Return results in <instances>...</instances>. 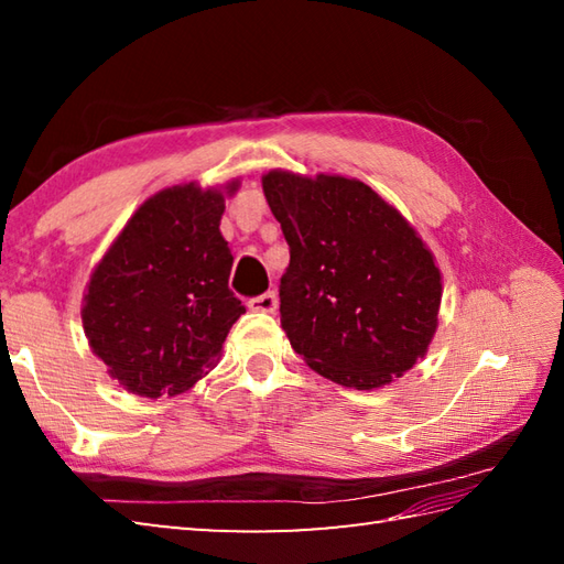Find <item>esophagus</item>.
I'll use <instances>...</instances> for the list:
<instances>
[{
    "label": "esophagus",
    "mask_w": 564,
    "mask_h": 564,
    "mask_svg": "<svg viewBox=\"0 0 564 564\" xmlns=\"http://www.w3.org/2000/svg\"><path fill=\"white\" fill-rule=\"evenodd\" d=\"M247 305L249 310H254V313H275V307H279V297H275V293H263V295L251 297Z\"/></svg>",
    "instance_id": "esophagus-1"
}]
</instances>
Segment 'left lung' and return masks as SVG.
Returning a JSON list of instances; mask_svg holds the SVG:
<instances>
[{"label":"left lung","instance_id":"1","mask_svg":"<svg viewBox=\"0 0 564 564\" xmlns=\"http://www.w3.org/2000/svg\"><path fill=\"white\" fill-rule=\"evenodd\" d=\"M261 186L291 247L279 293L293 349L344 388L402 378L438 327L441 271L422 237L358 178L271 170Z\"/></svg>","mask_w":564,"mask_h":564}]
</instances>
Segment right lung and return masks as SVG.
I'll return each mask as SVG.
<instances>
[{"mask_svg": "<svg viewBox=\"0 0 564 564\" xmlns=\"http://www.w3.org/2000/svg\"><path fill=\"white\" fill-rule=\"evenodd\" d=\"M239 188L196 182L162 188L94 267L82 325L94 356L140 398L182 394L220 361L245 305L227 289L232 251L220 232L225 198Z\"/></svg>", "mask_w": 564, "mask_h": 564, "instance_id": "add662e5", "label": "right lung"}]
</instances>
